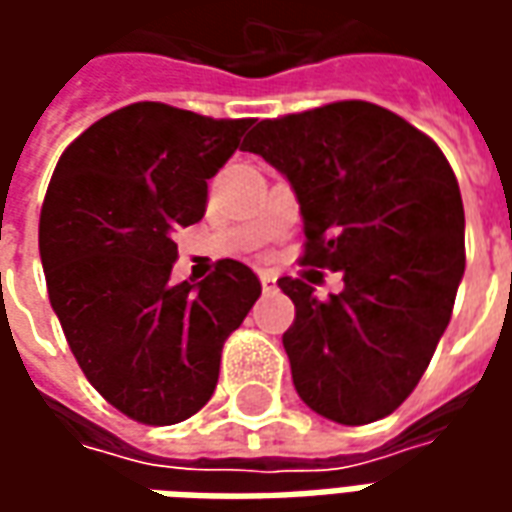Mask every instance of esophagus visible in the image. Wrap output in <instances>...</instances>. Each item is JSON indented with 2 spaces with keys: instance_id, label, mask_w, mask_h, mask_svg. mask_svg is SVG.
Listing matches in <instances>:
<instances>
[{
  "instance_id": "obj_1",
  "label": "esophagus",
  "mask_w": 512,
  "mask_h": 512,
  "mask_svg": "<svg viewBox=\"0 0 512 512\" xmlns=\"http://www.w3.org/2000/svg\"><path fill=\"white\" fill-rule=\"evenodd\" d=\"M260 285H263L266 293L277 290V274H274V271H260Z\"/></svg>"
}]
</instances>
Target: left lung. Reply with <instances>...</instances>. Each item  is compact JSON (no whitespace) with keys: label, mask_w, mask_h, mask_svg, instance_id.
I'll return each instance as SVG.
<instances>
[{"label":"left lung","mask_w":512,"mask_h":512,"mask_svg":"<svg viewBox=\"0 0 512 512\" xmlns=\"http://www.w3.org/2000/svg\"><path fill=\"white\" fill-rule=\"evenodd\" d=\"M241 150L266 158L296 191L301 266L343 271V293L326 301L304 279H279L296 304L282 334L296 392L340 425L392 414L428 370L466 268L450 161L419 128L367 101L260 120Z\"/></svg>","instance_id":"obj_1"}]
</instances>
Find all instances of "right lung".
Here are the masks:
<instances>
[{
    "label": "right lung",
    "mask_w": 512,
    "mask_h": 512,
    "mask_svg": "<svg viewBox=\"0 0 512 512\" xmlns=\"http://www.w3.org/2000/svg\"><path fill=\"white\" fill-rule=\"evenodd\" d=\"M252 120H213L139 101L76 136L40 211L51 307L87 381L126 417L175 425L211 400L224 340L260 279L219 260L197 285H172L178 227L200 222L208 180Z\"/></svg>",
    "instance_id": "obj_1"
}]
</instances>
